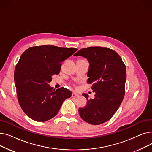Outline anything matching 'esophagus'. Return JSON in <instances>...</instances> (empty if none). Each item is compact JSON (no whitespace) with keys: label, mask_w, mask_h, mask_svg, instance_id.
I'll list each match as a JSON object with an SVG mask.
<instances>
[{"label":"esophagus","mask_w":152,"mask_h":152,"mask_svg":"<svg viewBox=\"0 0 152 152\" xmlns=\"http://www.w3.org/2000/svg\"><path fill=\"white\" fill-rule=\"evenodd\" d=\"M79 96V94L75 92H73V93H72V97H78Z\"/></svg>","instance_id":"1"}]
</instances>
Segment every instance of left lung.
Segmentation results:
<instances>
[{"label":"left lung","mask_w":152,"mask_h":152,"mask_svg":"<svg viewBox=\"0 0 152 152\" xmlns=\"http://www.w3.org/2000/svg\"><path fill=\"white\" fill-rule=\"evenodd\" d=\"M75 56L87 58L89 63L87 83L95 98L83 94L87 104L79 109V113L86 122L93 125L105 123L112 117L120 106L124 96L126 69L121 58L115 51L101 47L82 49Z\"/></svg>","instance_id":"left-lung-1"}]
</instances>
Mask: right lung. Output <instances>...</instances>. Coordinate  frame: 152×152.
I'll list each match as a JSON object with an SVG mask.
<instances>
[{
  "instance_id": "obj_1",
  "label": "right lung",
  "mask_w": 152,
  "mask_h": 152,
  "mask_svg": "<svg viewBox=\"0 0 152 152\" xmlns=\"http://www.w3.org/2000/svg\"><path fill=\"white\" fill-rule=\"evenodd\" d=\"M77 50L45 45L29 48L21 55L16 66L14 81L18 102L26 115L43 122L53 118L71 92L61 87L53 89L49 83L58 75L61 62Z\"/></svg>"
}]
</instances>
